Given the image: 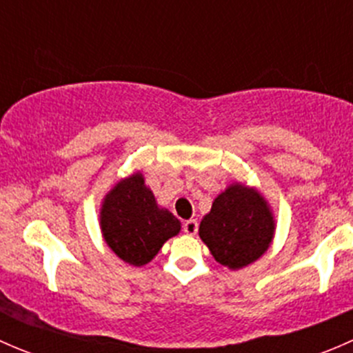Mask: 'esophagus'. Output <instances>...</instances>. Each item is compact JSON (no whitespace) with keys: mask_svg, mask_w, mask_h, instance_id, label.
<instances>
[{"mask_svg":"<svg viewBox=\"0 0 353 353\" xmlns=\"http://www.w3.org/2000/svg\"><path fill=\"white\" fill-rule=\"evenodd\" d=\"M183 229H184V232L188 234V236H194V234L198 232V222L194 219L186 220V222H184V225H183Z\"/></svg>","mask_w":353,"mask_h":353,"instance_id":"esophagus-1","label":"esophagus"}]
</instances>
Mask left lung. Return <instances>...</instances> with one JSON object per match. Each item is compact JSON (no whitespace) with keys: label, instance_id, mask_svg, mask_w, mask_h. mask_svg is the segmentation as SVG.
Listing matches in <instances>:
<instances>
[{"label":"left lung","instance_id":"left-lung-1","mask_svg":"<svg viewBox=\"0 0 353 353\" xmlns=\"http://www.w3.org/2000/svg\"><path fill=\"white\" fill-rule=\"evenodd\" d=\"M275 216L256 188L234 183L213 201L199 223V237L215 261L241 270L261 258L275 237Z\"/></svg>","mask_w":353,"mask_h":353}]
</instances>
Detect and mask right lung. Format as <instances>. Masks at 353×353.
<instances>
[{
    "mask_svg": "<svg viewBox=\"0 0 353 353\" xmlns=\"http://www.w3.org/2000/svg\"><path fill=\"white\" fill-rule=\"evenodd\" d=\"M101 230L114 254L131 266L155 258L163 243L177 236L181 222L160 208L141 172L117 181L101 206Z\"/></svg>",
    "mask_w": 353,
    "mask_h": 353,
    "instance_id": "add662e5",
    "label": "right lung"
}]
</instances>
